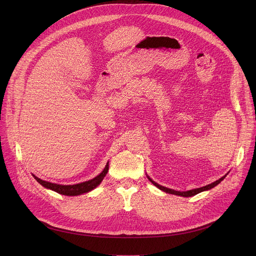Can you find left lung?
<instances>
[{
  "mask_svg": "<svg viewBox=\"0 0 256 256\" xmlns=\"http://www.w3.org/2000/svg\"><path fill=\"white\" fill-rule=\"evenodd\" d=\"M226 176H227V174H226V175H224L223 177H221V178L218 179V180H216V181L212 182V184H208V186H202V188H200L190 190H188V192H176V190H170V188H165V186H162L158 184L157 182L153 181L149 176H148V179L152 182V184H153L156 188H158L159 190H163V192H167V194H175V196H184V198H190V196H196V194H200V192H202L208 190H210V188H214L216 186H218V184H220V182H221V181H222Z\"/></svg>",
  "mask_w": 256,
  "mask_h": 256,
  "instance_id": "1",
  "label": "left lung"
}]
</instances>
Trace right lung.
<instances>
[{
    "label": "right lung",
    "instance_id": "obj_1",
    "mask_svg": "<svg viewBox=\"0 0 256 256\" xmlns=\"http://www.w3.org/2000/svg\"><path fill=\"white\" fill-rule=\"evenodd\" d=\"M108 168H109V165H108V162H107L105 168L103 169V171L99 175H97L96 177H94L91 180L82 182V184H74V186H62V184H52V182L44 181V180H42V179H40L38 177H36L35 175H33V177L36 180H38V184H40L46 188L52 190H54V192H56L58 194H64V196H80V194L89 192L92 190H94L95 188H97L101 184V181L103 180L105 175L107 174Z\"/></svg>",
    "mask_w": 256,
    "mask_h": 256
}]
</instances>
